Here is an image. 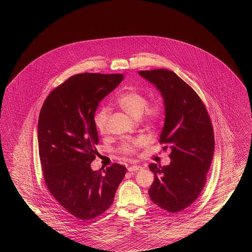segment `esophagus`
<instances>
[{"instance_id":"34e87169","label":"esophagus","mask_w":252,"mask_h":252,"mask_svg":"<svg viewBox=\"0 0 252 252\" xmlns=\"http://www.w3.org/2000/svg\"><path fill=\"white\" fill-rule=\"evenodd\" d=\"M143 170V167L140 165H132L130 167H128L129 172H137V171H141Z\"/></svg>"}]
</instances>
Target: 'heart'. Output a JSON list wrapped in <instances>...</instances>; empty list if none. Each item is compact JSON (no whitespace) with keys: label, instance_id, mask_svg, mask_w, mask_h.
Wrapping results in <instances>:
<instances>
[{"label":"heart","instance_id":"obj_1","mask_svg":"<svg viewBox=\"0 0 252 252\" xmlns=\"http://www.w3.org/2000/svg\"><path fill=\"white\" fill-rule=\"evenodd\" d=\"M116 103L123 110L134 119H139L147 126H155L163 118V108L158 103L148 104V99L138 91H127L116 98ZM110 111L108 108H102L96 113L94 125L101 134L108 131ZM145 143L142 137H138L123 143L119 151L126 155L135 154Z\"/></svg>","mask_w":252,"mask_h":252}]
</instances>
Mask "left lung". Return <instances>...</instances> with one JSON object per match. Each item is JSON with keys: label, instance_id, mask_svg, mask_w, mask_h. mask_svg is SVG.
I'll return each mask as SVG.
<instances>
[{"label": "left lung", "instance_id": "obj_1", "mask_svg": "<svg viewBox=\"0 0 252 252\" xmlns=\"http://www.w3.org/2000/svg\"><path fill=\"white\" fill-rule=\"evenodd\" d=\"M156 85L165 106V123L159 144L171 150V163H151L155 180L149 196L159 208L179 213L189 207L203 190L215 150V135L201 98L180 76L166 69L140 71Z\"/></svg>", "mask_w": 252, "mask_h": 252}]
</instances>
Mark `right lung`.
<instances>
[{"label": "right lung", "instance_id": "right-lung-1", "mask_svg": "<svg viewBox=\"0 0 252 252\" xmlns=\"http://www.w3.org/2000/svg\"><path fill=\"white\" fill-rule=\"evenodd\" d=\"M121 73H78L53 90L38 116L37 142L44 181L69 214L88 221L111 206L126 168L113 163L93 171L99 102L120 84Z\"/></svg>", "mask_w": 252, "mask_h": 252}]
</instances>
